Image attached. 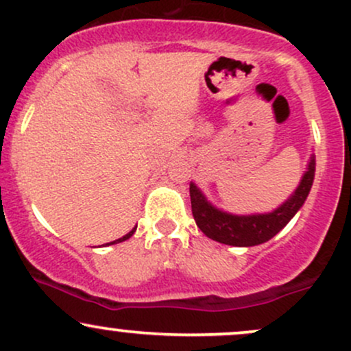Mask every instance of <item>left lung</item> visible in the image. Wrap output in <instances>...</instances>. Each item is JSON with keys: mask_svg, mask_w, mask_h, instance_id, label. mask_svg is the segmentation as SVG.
Segmentation results:
<instances>
[{"mask_svg": "<svg viewBox=\"0 0 351 351\" xmlns=\"http://www.w3.org/2000/svg\"><path fill=\"white\" fill-rule=\"evenodd\" d=\"M313 176H315V156L312 155L308 168L302 176L299 186L292 193V196L265 215H247L237 216L221 211L213 206L204 198L203 193L195 183L189 184V196H191V211L196 224L209 239L217 241L221 244L237 245V247H251V245L263 244L274 237L285 224L295 216L307 199L310 188H312Z\"/></svg>", "mask_w": 351, "mask_h": 351, "instance_id": "8db88e82", "label": "left lung"}]
</instances>
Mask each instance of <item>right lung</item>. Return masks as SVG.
I'll use <instances>...</instances> for the list:
<instances>
[{
	"label": "right lung",
	"mask_w": 351,
	"mask_h": 351,
	"mask_svg": "<svg viewBox=\"0 0 351 351\" xmlns=\"http://www.w3.org/2000/svg\"><path fill=\"white\" fill-rule=\"evenodd\" d=\"M135 229H136V226H135L134 229H132V231H130V232H128V234H125L123 237H120V239H117V241H112V243H108L107 245H110V244H117V243H122V241H127V239H128V237H132V236H134Z\"/></svg>",
	"instance_id": "1"
}]
</instances>
